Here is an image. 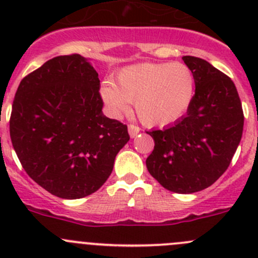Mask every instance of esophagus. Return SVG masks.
<instances>
[{
    "label": "esophagus",
    "instance_id": "esophagus-1",
    "mask_svg": "<svg viewBox=\"0 0 258 258\" xmlns=\"http://www.w3.org/2000/svg\"><path fill=\"white\" fill-rule=\"evenodd\" d=\"M140 131H141V128L136 124H128V134L131 137H136L140 134Z\"/></svg>",
    "mask_w": 258,
    "mask_h": 258
}]
</instances>
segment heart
Segmentation results:
<instances>
[{"label":"heart","instance_id":"1","mask_svg":"<svg viewBox=\"0 0 258 258\" xmlns=\"http://www.w3.org/2000/svg\"><path fill=\"white\" fill-rule=\"evenodd\" d=\"M101 93L113 113L126 112L130 102H135L142 123L166 127L188 111L195 96V76L181 62H145L124 67L117 74L116 85L105 83Z\"/></svg>","mask_w":258,"mask_h":258}]
</instances>
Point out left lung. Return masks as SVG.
Instances as JSON below:
<instances>
[{
    "label": "left lung",
    "instance_id": "left-lung-1",
    "mask_svg": "<svg viewBox=\"0 0 258 258\" xmlns=\"http://www.w3.org/2000/svg\"><path fill=\"white\" fill-rule=\"evenodd\" d=\"M195 76L194 101L173 126L147 131L155 148L148 172L176 194H194L225 173L240 145L243 111L233 81L205 59L182 57Z\"/></svg>",
    "mask_w": 258,
    "mask_h": 258
}]
</instances>
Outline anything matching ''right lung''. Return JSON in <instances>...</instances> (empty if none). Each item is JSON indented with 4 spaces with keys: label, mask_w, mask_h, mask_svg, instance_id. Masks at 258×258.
I'll return each instance as SVG.
<instances>
[{
    "label": "right lung",
    "mask_w": 258,
    "mask_h": 258,
    "mask_svg": "<svg viewBox=\"0 0 258 258\" xmlns=\"http://www.w3.org/2000/svg\"><path fill=\"white\" fill-rule=\"evenodd\" d=\"M102 107L98 74L77 53L48 59L21 81L10 136L23 170L49 194L82 199L111 175L130 135Z\"/></svg>",
    "instance_id": "add662e5"
}]
</instances>
